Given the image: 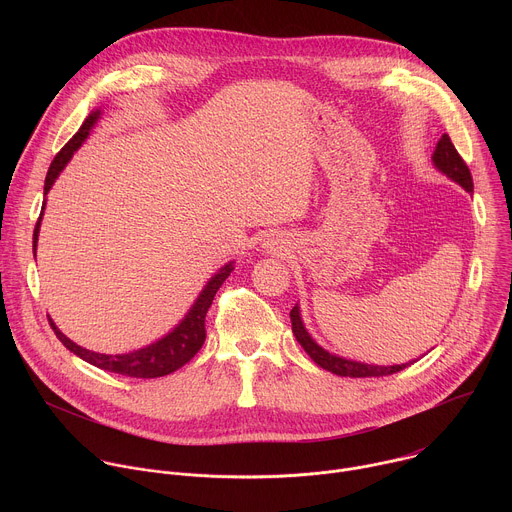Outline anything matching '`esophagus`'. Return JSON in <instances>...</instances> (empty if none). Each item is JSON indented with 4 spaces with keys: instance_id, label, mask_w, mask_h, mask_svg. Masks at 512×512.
Instances as JSON below:
<instances>
[{
    "instance_id": "1",
    "label": "esophagus",
    "mask_w": 512,
    "mask_h": 512,
    "mask_svg": "<svg viewBox=\"0 0 512 512\" xmlns=\"http://www.w3.org/2000/svg\"><path fill=\"white\" fill-rule=\"evenodd\" d=\"M275 245H277V243H273V241L269 243V241H267V251H277L279 247H275Z\"/></svg>"
}]
</instances>
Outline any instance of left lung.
<instances>
[{"instance_id":"obj_1","label":"left lung","mask_w":512,"mask_h":512,"mask_svg":"<svg viewBox=\"0 0 512 512\" xmlns=\"http://www.w3.org/2000/svg\"><path fill=\"white\" fill-rule=\"evenodd\" d=\"M433 164L440 168L446 176H450L454 182H458L460 186H464L468 192L474 190L472 184V174L470 168L466 166V162L462 160V156L458 154V150L454 148V143L448 135H442L440 143L433 152ZM291 318V330H294V336L298 338V342L304 346V350L310 354V358L320 364L322 369L340 375V377H354V379H364V377H387V375H395L415 362H405V364H393V367H377V364H364V362H354V360H346L340 356H334L330 352H326L322 346H318L312 336L306 332L302 318H300V308L294 306V310L289 312Z\"/></svg>"}]
</instances>
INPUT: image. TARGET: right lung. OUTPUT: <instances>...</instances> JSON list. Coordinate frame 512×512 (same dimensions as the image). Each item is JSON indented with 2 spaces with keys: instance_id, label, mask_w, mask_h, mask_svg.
Returning <instances> with one entry per match:
<instances>
[{
  "instance_id": "add662e5",
  "label": "right lung",
  "mask_w": 512,
  "mask_h": 512,
  "mask_svg": "<svg viewBox=\"0 0 512 512\" xmlns=\"http://www.w3.org/2000/svg\"><path fill=\"white\" fill-rule=\"evenodd\" d=\"M99 119V111H93L85 123L81 125V129L68 139V143L64 148L54 156L46 180H44V196L48 194V190L52 188L56 176L60 174V170L66 166V162L72 158V152H77L81 148V143L87 139L91 127L95 125V121ZM44 212V206H42ZM42 212L38 216V223L34 229V253H36V243H38V231H40V221H42ZM233 271V263L225 265L221 271H218L208 285L202 289V294L198 296L196 304L190 308L188 316L180 322L178 328H174L168 336H164L162 340L133 350L129 354H99V352H91L87 348H81L79 344H75L72 340H68L56 326L54 322L48 318L56 338L70 350L75 352L77 356H81L83 360L91 362L93 367L109 371V373H117V375H125L131 379H156V377H164L170 375L174 371H178L184 364L202 348L204 338H206V328H204V320H206V312L216 296L218 287L223 285V281L231 275Z\"/></svg>"
}]
</instances>
